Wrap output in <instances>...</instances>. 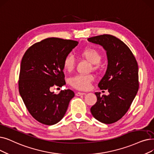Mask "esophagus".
<instances>
[{"label":"esophagus","mask_w":154,"mask_h":154,"mask_svg":"<svg viewBox=\"0 0 154 154\" xmlns=\"http://www.w3.org/2000/svg\"><path fill=\"white\" fill-rule=\"evenodd\" d=\"M84 94H85V92H76V94H75V95H76L77 96H83V95H84Z\"/></svg>","instance_id":"esophagus-1"}]
</instances>
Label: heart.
I'll return each instance as SVG.
<instances>
[{"mask_svg": "<svg viewBox=\"0 0 154 154\" xmlns=\"http://www.w3.org/2000/svg\"><path fill=\"white\" fill-rule=\"evenodd\" d=\"M80 55L87 60L94 64V68L98 69L100 66L99 62L101 61L102 55L99 50L94 48L87 47L80 51ZM75 59L72 54L66 55L63 60L64 69L67 72H71L75 67ZM94 77L92 74H78L70 78L69 83L73 88L78 90H88L93 82Z\"/></svg>", "mask_w": 154, "mask_h": 154, "instance_id": "obj_1", "label": "heart"}]
</instances>
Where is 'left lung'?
I'll list each match as a JSON object with an SVG mask.
<instances>
[{
	"label": "left lung",
	"mask_w": 154,
	"mask_h": 154,
	"mask_svg": "<svg viewBox=\"0 0 154 154\" xmlns=\"http://www.w3.org/2000/svg\"><path fill=\"white\" fill-rule=\"evenodd\" d=\"M101 45L106 51L108 65L98 84L100 89H108V96L95 92L97 102L91 111L99 122L115 123L129 109L139 88L138 63L130 49L116 37L103 35L88 39Z\"/></svg>",
	"instance_id": "8db88e82"
}]
</instances>
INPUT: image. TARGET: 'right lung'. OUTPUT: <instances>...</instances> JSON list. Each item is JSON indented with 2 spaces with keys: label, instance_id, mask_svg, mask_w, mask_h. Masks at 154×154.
<instances>
[{
  "label": "right lung",
  "instance_id": "right-lung-1",
  "mask_svg": "<svg viewBox=\"0 0 154 154\" xmlns=\"http://www.w3.org/2000/svg\"><path fill=\"white\" fill-rule=\"evenodd\" d=\"M78 42L48 38L33 44L21 60L18 86L23 102L31 115L46 125L63 118L75 94L70 89L51 92L53 85L65 84L63 60Z\"/></svg>",
  "mask_w": 154,
  "mask_h": 154
}]
</instances>
